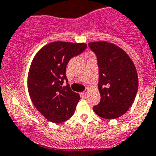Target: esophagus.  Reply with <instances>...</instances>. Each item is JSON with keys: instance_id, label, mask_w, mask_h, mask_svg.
Listing matches in <instances>:
<instances>
[{"instance_id": "obj_1", "label": "esophagus", "mask_w": 156, "mask_h": 156, "mask_svg": "<svg viewBox=\"0 0 156 156\" xmlns=\"http://www.w3.org/2000/svg\"><path fill=\"white\" fill-rule=\"evenodd\" d=\"M87 92H88V89H86V90L85 91V92H82V93H81V95H83V96H86V95H87Z\"/></svg>"}]
</instances>
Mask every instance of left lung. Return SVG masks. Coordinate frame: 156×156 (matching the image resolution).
<instances>
[{
  "label": "left lung",
  "mask_w": 156,
  "mask_h": 156,
  "mask_svg": "<svg viewBox=\"0 0 156 156\" xmlns=\"http://www.w3.org/2000/svg\"><path fill=\"white\" fill-rule=\"evenodd\" d=\"M89 46L97 57L101 95L93 111L105 119L119 118L128 111L136 95L138 76L135 65L116 44L101 41L89 42Z\"/></svg>",
  "instance_id": "1"
}]
</instances>
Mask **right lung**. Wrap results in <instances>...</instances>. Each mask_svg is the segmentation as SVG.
<instances>
[{"label":"right lung","instance_id":"add662e5","mask_svg":"<svg viewBox=\"0 0 156 156\" xmlns=\"http://www.w3.org/2000/svg\"><path fill=\"white\" fill-rule=\"evenodd\" d=\"M85 43L55 41L35 55L28 74V91L37 110L49 121L61 123L72 117L80 101L67 83L66 67L70 58L85 51Z\"/></svg>","mask_w":156,"mask_h":156}]
</instances>
